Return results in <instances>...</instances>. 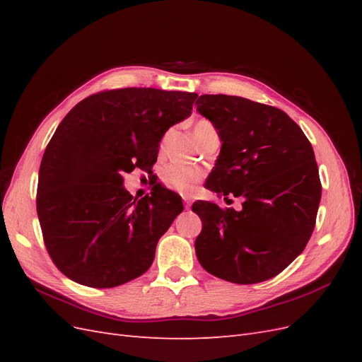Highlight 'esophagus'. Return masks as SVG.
I'll list each match as a JSON object with an SVG mask.
<instances>
[{"mask_svg":"<svg viewBox=\"0 0 362 362\" xmlns=\"http://www.w3.org/2000/svg\"><path fill=\"white\" fill-rule=\"evenodd\" d=\"M182 202H184V206L185 208H190L192 206V198L187 194H182Z\"/></svg>","mask_w":362,"mask_h":362,"instance_id":"34e87169","label":"esophagus"}]
</instances>
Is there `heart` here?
Wrapping results in <instances>:
<instances>
[{"label":"heart","instance_id":"b5f03b06","mask_svg":"<svg viewBox=\"0 0 362 362\" xmlns=\"http://www.w3.org/2000/svg\"><path fill=\"white\" fill-rule=\"evenodd\" d=\"M211 131H216V128L213 127L210 120L206 119L196 120L193 125V134L196 140H199L206 133H211ZM169 134L170 133H168L161 140V145H160L161 151H164V148H166ZM161 177H163V182L166 184L168 187L177 192L189 193L194 189V185L204 178V173L196 168H189V166H182V164H178V163H172L169 166L164 168Z\"/></svg>","mask_w":362,"mask_h":362}]
</instances>
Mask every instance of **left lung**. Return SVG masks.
<instances>
[{
    "instance_id": "left-lung-1",
    "label": "left lung",
    "mask_w": 362,
    "mask_h": 362,
    "mask_svg": "<svg viewBox=\"0 0 362 362\" xmlns=\"http://www.w3.org/2000/svg\"><path fill=\"white\" fill-rule=\"evenodd\" d=\"M196 110L217 129L222 148L205 187L242 198V210L198 201L201 266L234 284L276 276L302 254L314 231L322 184L300 127L276 107L229 95H201Z\"/></svg>"
}]
</instances>
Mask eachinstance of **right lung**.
I'll use <instances>...</instances> for the list:
<instances>
[{
	"label": "right lung",
	"instance_id": "add662e5",
	"mask_svg": "<svg viewBox=\"0 0 362 362\" xmlns=\"http://www.w3.org/2000/svg\"><path fill=\"white\" fill-rule=\"evenodd\" d=\"M196 98L127 87L87 96L64 116L43 154L36 198L43 242L64 276L112 288L151 267L182 201L163 187L133 199L124 173L152 168L161 137L192 115Z\"/></svg>",
	"mask_w": 362,
	"mask_h": 362
}]
</instances>
